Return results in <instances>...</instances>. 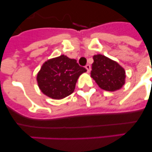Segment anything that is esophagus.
<instances>
[{
  "mask_svg": "<svg viewBox=\"0 0 152 152\" xmlns=\"http://www.w3.org/2000/svg\"><path fill=\"white\" fill-rule=\"evenodd\" d=\"M85 68L87 69V72H88V73H89V72H91V65H90V64H87V65L85 66Z\"/></svg>",
  "mask_w": 152,
  "mask_h": 152,
  "instance_id": "1",
  "label": "esophagus"
}]
</instances>
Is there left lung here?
Returning a JSON list of instances; mask_svg holds the SVG:
<instances>
[{"mask_svg":"<svg viewBox=\"0 0 152 152\" xmlns=\"http://www.w3.org/2000/svg\"><path fill=\"white\" fill-rule=\"evenodd\" d=\"M91 77L101 89L115 91L124 85L126 72L116 61L103 55L94 56Z\"/></svg>","mask_w":152,"mask_h":152,"instance_id":"left-lung-1","label":"left lung"}]
</instances>
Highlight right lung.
I'll list each match as a JSON object with an SVG mask.
<instances>
[{
  "label": "right lung",
  "instance_id": "obj_1",
  "mask_svg": "<svg viewBox=\"0 0 152 152\" xmlns=\"http://www.w3.org/2000/svg\"><path fill=\"white\" fill-rule=\"evenodd\" d=\"M87 70L75 59L61 55L45 61L37 75L39 88L44 94L60 100L72 94L79 76Z\"/></svg>",
  "mask_w": 152,
  "mask_h": 152
}]
</instances>
